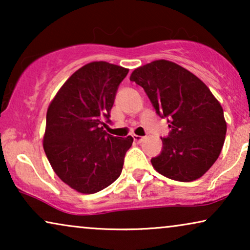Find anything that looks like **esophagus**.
<instances>
[{
    "instance_id": "1",
    "label": "esophagus",
    "mask_w": 250,
    "mask_h": 250,
    "mask_svg": "<svg viewBox=\"0 0 250 250\" xmlns=\"http://www.w3.org/2000/svg\"><path fill=\"white\" fill-rule=\"evenodd\" d=\"M133 140H134V141H135L136 143H140V142H142V141H143V136H140V135H133Z\"/></svg>"
}]
</instances>
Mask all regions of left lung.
Wrapping results in <instances>:
<instances>
[{
    "mask_svg": "<svg viewBox=\"0 0 250 250\" xmlns=\"http://www.w3.org/2000/svg\"><path fill=\"white\" fill-rule=\"evenodd\" d=\"M129 80L143 87L160 117L168 118L170 133L151 159L153 168L180 182L203 176L217 160L227 134L223 108L207 85L164 59L136 68Z\"/></svg>",
    "mask_w": 250,
    "mask_h": 250,
    "instance_id": "left-lung-1",
    "label": "left lung"
}]
</instances>
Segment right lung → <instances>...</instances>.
<instances>
[{
    "label": "right lung",
    "mask_w": 250,
    "mask_h": 250,
    "mask_svg": "<svg viewBox=\"0 0 250 250\" xmlns=\"http://www.w3.org/2000/svg\"><path fill=\"white\" fill-rule=\"evenodd\" d=\"M127 68L93 61L75 71L46 112L43 148L54 173L77 192L104 190L121 175L132 136L104 131L118 85Z\"/></svg>",
    "instance_id": "1"
}]
</instances>
